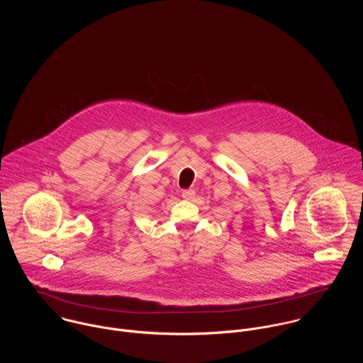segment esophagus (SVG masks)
Segmentation results:
<instances>
[{"label": "esophagus", "instance_id": "esophagus-1", "mask_svg": "<svg viewBox=\"0 0 363 363\" xmlns=\"http://www.w3.org/2000/svg\"><path fill=\"white\" fill-rule=\"evenodd\" d=\"M182 197L184 200H193L196 197V191L194 190H183L182 191Z\"/></svg>", "mask_w": 363, "mask_h": 363}]
</instances>
